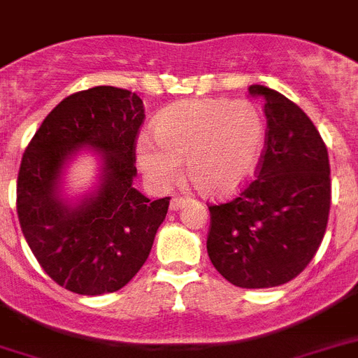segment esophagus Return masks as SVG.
<instances>
[{
  "label": "esophagus",
  "instance_id": "1",
  "mask_svg": "<svg viewBox=\"0 0 358 358\" xmlns=\"http://www.w3.org/2000/svg\"><path fill=\"white\" fill-rule=\"evenodd\" d=\"M184 204H185V199H182V196H173V199H171V210H174V212L180 210Z\"/></svg>",
  "mask_w": 358,
  "mask_h": 358
}]
</instances>
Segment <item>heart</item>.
Segmentation results:
<instances>
[{"instance_id": "obj_1", "label": "heart", "mask_w": 358, "mask_h": 358, "mask_svg": "<svg viewBox=\"0 0 358 358\" xmlns=\"http://www.w3.org/2000/svg\"><path fill=\"white\" fill-rule=\"evenodd\" d=\"M264 137V119L250 102L185 100L157 117L156 143H137V163L157 189L176 184L185 163L187 180L201 195L227 196L252 176Z\"/></svg>"}]
</instances>
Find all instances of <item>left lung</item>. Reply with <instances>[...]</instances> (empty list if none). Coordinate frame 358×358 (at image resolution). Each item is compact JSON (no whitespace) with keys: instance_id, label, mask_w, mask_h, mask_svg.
<instances>
[{"instance_id":"left-lung-1","label":"left lung","mask_w":358,"mask_h":358,"mask_svg":"<svg viewBox=\"0 0 358 358\" xmlns=\"http://www.w3.org/2000/svg\"><path fill=\"white\" fill-rule=\"evenodd\" d=\"M266 146L256 178L234 201L210 206L208 256L239 288H273L305 269L322 245L331 210L327 146L306 113L264 85Z\"/></svg>"}]
</instances>
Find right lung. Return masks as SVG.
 Segmentation results:
<instances>
[{
  "mask_svg": "<svg viewBox=\"0 0 358 358\" xmlns=\"http://www.w3.org/2000/svg\"><path fill=\"white\" fill-rule=\"evenodd\" d=\"M145 108L135 92L100 85L52 109L20 163L16 210L24 238L59 286L80 295L117 292L150 255L169 196L150 201L134 187L135 141ZM94 148L101 182L80 201L60 193L64 167Z\"/></svg>",
  "mask_w": 358,
  "mask_h": 358,
  "instance_id": "1",
  "label": "right lung"
}]
</instances>
